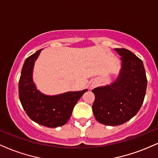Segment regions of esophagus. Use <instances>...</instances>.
<instances>
[{
  "label": "esophagus",
  "mask_w": 158,
  "mask_h": 158,
  "mask_svg": "<svg viewBox=\"0 0 158 158\" xmlns=\"http://www.w3.org/2000/svg\"><path fill=\"white\" fill-rule=\"evenodd\" d=\"M95 85H96V84H94V83H92V84L90 85V88H94V87H95Z\"/></svg>",
  "instance_id": "obj_1"
}]
</instances>
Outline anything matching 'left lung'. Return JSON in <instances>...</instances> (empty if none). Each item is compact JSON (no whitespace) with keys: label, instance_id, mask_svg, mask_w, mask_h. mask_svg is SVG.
I'll return each instance as SVG.
<instances>
[{"label":"left lung","instance_id":"obj_1","mask_svg":"<svg viewBox=\"0 0 158 158\" xmlns=\"http://www.w3.org/2000/svg\"><path fill=\"white\" fill-rule=\"evenodd\" d=\"M121 56L118 77L110 85L92 90L95 95L92 109L99 123L119 126L135 117L146 95L147 79L143 63L137 56L124 48H116Z\"/></svg>","mask_w":158,"mask_h":158}]
</instances>
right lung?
Instances as JSON below:
<instances>
[{
    "label": "right lung",
    "instance_id": "1",
    "mask_svg": "<svg viewBox=\"0 0 158 158\" xmlns=\"http://www.w3.org/2000/svg\"><path fill=\"white\" fill-rule=\"evenodd\" d=\"M41 50L29 56L23 63L19 84V99L23 110L32 120L41 126L56 128L68 123L75 105L88 89L52 96L38 90L32 73L35 61Z\"/></svg>",
    "mask_w": 158,
    "mask_h": 158
}]
</instances>
